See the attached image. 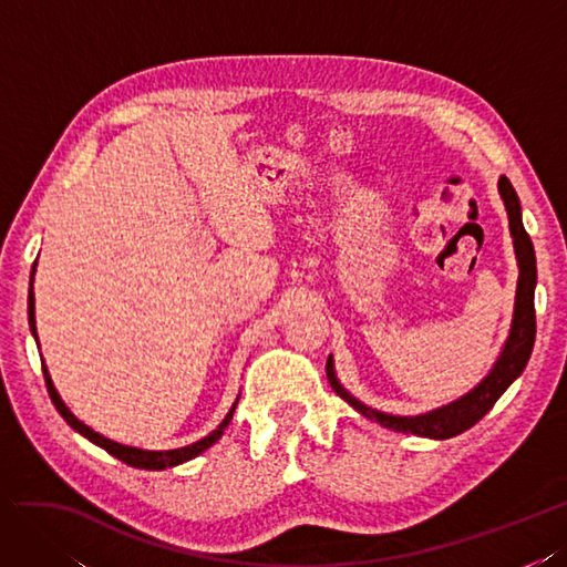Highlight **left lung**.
<instances>
[{"mask_svg": "<svg viewBox=\"0 0 567 567\" xmlns=\"http://www.w3.org/2000/svg\"><path fill=\"white\" fill-rule=\"evenodd\" d=\"M498 194L506 204L508 225H511V237H513V249L517 258V289H515V309H513V322L511 332L504 349H501L494 368L489 375L484 378L475 390L467 392L465 396L446 403L442 409H434L420 415H390L365 406L363 401L351 396L342 384H339L334 375V361L328 355V380L332 390L342 396L349 406H353L363 417L375 420L382 427H390L394 432L403 434H417V436H430V440H449V436H456L465 430H471L475 423L492 411L498 396L504 394L508 386L523 375V370L532 355V347H535V334H537V318H535V287H537V258L535 247H532V239L525 233L523 214H520V199L508 183L506 175L498 177Z\"/></svg>", "mask_w": 567, "mask_h": 567, "instance_id": "left-lung-1", "label": "left lung"}]
</instances>
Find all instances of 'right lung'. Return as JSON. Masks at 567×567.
Instances as JSON below:
<instances>
[{
	"instance_id": "right-lung-1",
	"label": "right lung",
	"mask_w": 567,
	"mask_h": 567,
	"mask_svg": "<svg viewBox=\"0 0 567 567\" xmlns=\"http://www.w3.org/2000/svg\"><path fill=\"white\" fill-rule=\"evenodd\" d=\"M32 275H35V266H32ZM28 322H30V332H32V337H35V342H38V328H35V295H32V278H30V292H28ZM38 347H40V342H38ZM42 373H44L47 392H50L52 403L56 406V411L61 413V417L66 420V423H69L75 432L87 436V440H90L92 444H96V446H102L104 451H109L111 456H116L118 461H123V463H127V465H133V467H142V471H166V467L187 463V461H192L194 456L204 454V451H206L208 446H214V444L220 440L225 427L230 425L235 406H237V401H235L233 409L228 411V415L223 417V423H220L212 434H206L204 440H199V442H194V444L183 446V449H171V451H147V449L125 446V444H118V442H113V440H106V436H102L100 432H94V430L87 427L85 423H80V420L69 411L66 403L61 401V396H59V392H56V386H54V382H52V378H50V370H47L44 361H42Z\"/></svg>"
}]
</instances>
